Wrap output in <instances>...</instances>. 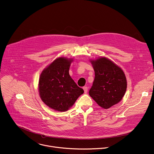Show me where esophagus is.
Listing matches in <instances>:
<instances>
[{
  "label": "esophagus",
  "mask_w": 154,
  "mask_h": 154,
  "mask_svg": "<svg viewBox=\"0 0 154 154\" xmlns=\"http://www.w3.org/2000/svg\"><path fill=\"white\" fill-rule=\"evenodd\" d=\"M83 90H84L85 93H87V91H88V87H84L83 88Z\"/></svg>",
  "instance_id": "34e87169"
}]
</instances>
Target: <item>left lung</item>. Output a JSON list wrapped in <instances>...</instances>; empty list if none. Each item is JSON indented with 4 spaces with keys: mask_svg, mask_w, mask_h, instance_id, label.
Returning a JSON list of instances; mask_svg holds the SVG:
<instances>
[{
    "mask_svg": "<svg viewBox=\"0 0 154 154\" xmlns=\"http://www.w3.org/2000/svg\"><path fill=\"white\" fill-rule=\"evenodd\" d=\"M95 78L89 94L103 109H109L123 98L127 88L125 74L120 67L104 57L90 60Z\"/></svg>",
    "mask_w": 154,
    "mask_h": 154,
    "instance_id": "8db88e82",
    "label": "left lung"
}]
</instances>
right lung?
I'll return each mask as SVG.
<instances>
[{"instance_id":"right-lung-1","label":"right lung","mask_w":154,"mask_h":154,"mask_svg":"<svg viewBox=\"0 0 154 154\" xmlns=\"http://www.w3.org/2000/svg\"><path fill=\"white\" fill-rule=\"evenodd\" d=\"M73 58L60 57L41 72L38 90L40 98L50 108L65 112L71 108L84 93L71 77L69 70Z\"/></svg>"}]
</instances>
